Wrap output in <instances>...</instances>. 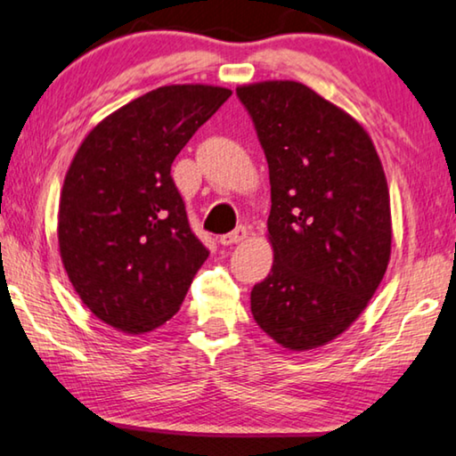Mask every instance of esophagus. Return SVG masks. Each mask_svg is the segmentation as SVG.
Listing matches in <instances>:
<instances>
[{
	"label": "esophagus",
	"mask_w": 456,
	"mask_h": 456,
	"mask_svg": "<svg viewBox=\"0 0 456 456\" xmlns=\"http://www.w3.org/2000/svg\"><path fill=\"white\" fill-rule=\"evenodd\" d=\"M246 236H248V230H246L244 226H238L236 230H232V232L222 234V236L218 238V242H220L222 246L238 244V242H244V240H246Z\"/></svg>",
	"instance_id": "esophagus-1"
}]
</instances>
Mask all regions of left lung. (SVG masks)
Wrapping results in <instances>:
<instances>
[{
  "mask_svg": "<svg viewBox=\"0 0 456 456\" xmlns=\"http://www.w3.org/2000/svg\"><path fill=\"white\" fill-rule=\"evenodd\" d=\"M271 177V274L255 285L260 330L293 352L333 341L368 307L392 250L390 193L363 126L295 80L238 86Z\"/></svg>",
  "mask_w": 456,
  "mask_h": 456,
  "instance_id": "1",
  "label": "left lung"
}]
</instances>
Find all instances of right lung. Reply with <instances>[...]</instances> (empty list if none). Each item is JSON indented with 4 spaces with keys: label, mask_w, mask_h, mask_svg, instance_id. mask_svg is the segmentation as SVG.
Masks as SVG:
<instances>
[{
    "label": "right lung",
    "mask_w": 456,
    "mask_h": 456,
    "mask_svg": "<svg viewBox=\"0 0 456 456\" xmlns=\"http://www.w3.org/2000/svg\"><path fill=\"white\" fill-rule=\"evenodd\" d=\"M232 91L159 86L94 126L66 171L58 246L80 301L123 333L177 313L208 248L191 232L171 163Z\"/></svg>",
    "instance_id": "add662e5"
}]
</instances>
